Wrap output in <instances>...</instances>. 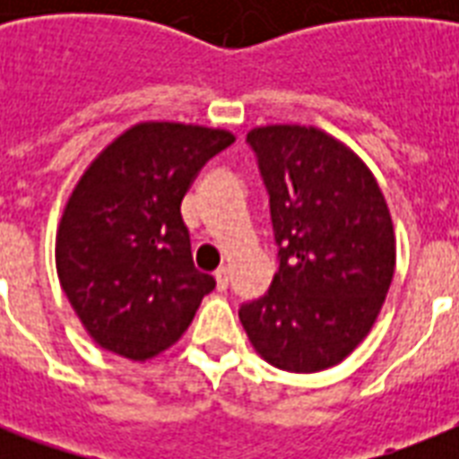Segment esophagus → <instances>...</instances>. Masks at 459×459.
I'll list each match as a JSON object with an SVG mask.
<instances>
[{
	"mask_svg": "<svg viewBox=\"0 0 459 459\" xmlns=\"http://www.w3.org/2000/svg\"><path fill=\"white\" fill-rule=\"evenodd\" d=\"M214 279H216V288H219V290H226V288H229V269H226V266H221V269H219V272L214 273Z\"/></svg>",
	"mask_w": 459,
	"mask_h": 459,
	"instance_id": "34e87169",
	"label": "esophagus"
}]
</instances>
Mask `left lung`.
I'll return each instance as SVG.
<instances>
[{
    "mask_svg": "<svg viewBox=\"0 0 459 459\" xmlns=\"http://www.w3.org/2000/svg\"><path fill=\"white\" fill-rule=\"evenodd\" d=\"M269 190L279 272L264 298L240 307L257 355L312 374L342 362L374 326L395 272V230L377 176L321 128L247 133Z\"/></svg>",
    "mask_w": 459,
    "mask_h": 459,
    "instance_id": "obj_1",
    "label": "left lung"
}]
</instances>
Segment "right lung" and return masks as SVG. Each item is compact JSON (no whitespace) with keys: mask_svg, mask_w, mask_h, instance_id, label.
<instances>
[{"mask_svg":"<svg viewBox=\"0 0 459 459\" xmlns=\"http://www.w3.org/2000/svg\"><path fill=\"white\" fill-rule=\"evenodd\" d=\"M236 135L143 121L82 171L56 229V273L75 316L107 352L147 362L186 333L216 281L195 269L180 202Z\"/></svg>","mask_w":459,"mask_h":459,"instance_id":"add662e5","label":"right lung"}]
</instances>
